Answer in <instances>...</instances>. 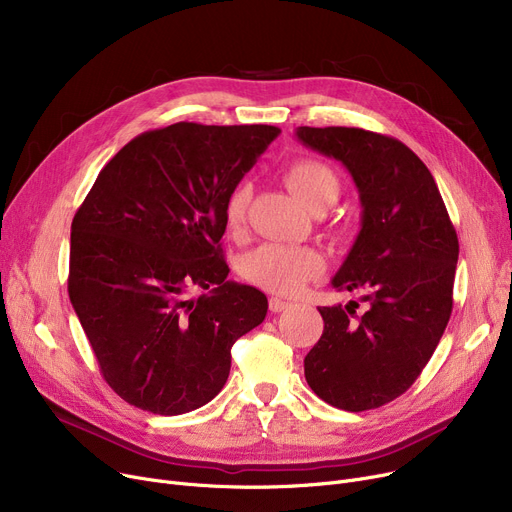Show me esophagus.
I'll return each instance as SVG.
<instances>
[{"instance_id": "34e87169", "label": "esophagus", "mask_w": 512, "mask_h": 512, "mask_svg": "<svg viewBox=\"0 0 512 512\" xmlns=\"http://www.w3.org/2000/svg\"><path fill=\"white\" fill-rule=\"evenodd\" d=\"M288 307H292V303H288L284 299H278V297L270 299V311H274V313H280V311H284Z\"/></svg>"}]
</instances>
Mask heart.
<instances>
[{
	"label": "heart",
	"mask_w": 512,
	"mask_h": 512,
	"mask_svg": "<svg viewBox=\"0 0 512 512\" xmlns=\"http://www.w3.org/2000/svg\"><path fill=\"white\" fill-rule=\"evenodd\" d=\"M282 180L288 191L309 211L328 207L338 197L336 174L317 159H297L288 164L282 172ZM251 191L247 184L232 188L224 205L226 230L236 234L245 226L247 207ZM324 270V259L311 247L301 245H267L257 247L242 259V274L245 278L265 290L292 294L297 292L307 280L315 278Z\"/></svg>",
	"instance_id": "obj_1"
}]
</instances>
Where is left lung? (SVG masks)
<instances>
[{
  "label": "left lung",
  "mask_w": 512,
  "mask_h": 512,
  "mask_svg": "<svg viewBox=\"0 0 512 512\" xmlns=\"http://www.w3.org/2000/svg\"><path fill=\"white\" fill-rule=\"evenodd\" d=\"M297 139L353 176L361 230L332 286L363 290L367 305L319 307L324 334L305 378L336 409H378L411 388L446 330L459 238L432 172L405 143L346 126H299Z\"/></svg>",
  "instance_id": "1"
}]
</instances>
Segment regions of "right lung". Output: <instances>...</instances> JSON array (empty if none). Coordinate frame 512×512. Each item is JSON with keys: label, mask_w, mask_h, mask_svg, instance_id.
Segmentation results:
<instances>
[{"label": "right lung", "mask_w": 512, "mask_h": 512, "mask_svg": "<svg viewBox=\"0 0 512 512\" xmlns=\"http://www.w3.org/2000/svg\"><path fill=\"white\" fill-rule=\"evenodd\" d=\"M278 134L267 124L149 130L107 161L78 207L70 303L128 405L155 415L207 405L228 380L232 344L265 319V294L228 280L220 240L230 191Z\"/></svg>", "instance_id": "right-lung-1"}]
</instances>
